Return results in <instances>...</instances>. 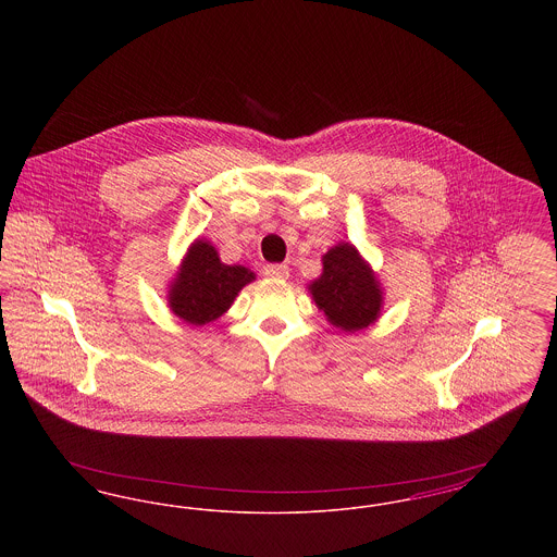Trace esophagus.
Segmentation results:
<instances>
[{"instance_id":"obj_1","label":"esophagus","mask_w":557,"mask_h":557,"mask_svg":"<svg viewBox=\"0 0 557 557\" xmlns=\"http://www.w3.org/2000/svg\"><path fill=\"white\" fill-rule=\"evenodd\" d=\"M288 273H290V267L288 265H267L265 267V275L269 277H288Z\"/></svg>"}]
</instances>
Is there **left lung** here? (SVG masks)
I'll list each match as a JSON object with an SVG mask.
<instances>
[{
    "instance_id": "obj_1",
    "label": "left lung",
    "mask_w": 557,
    "mask_h": 557,
    "mask_svg": "<svg viewBox=\"0 0 557 557\" xmlns=\"http://www.w3.org/2000/svg\"><path fill=\"white\" fill-rule=\"evenodd\" d=\"M323 271L309 292L325 319L345 330L359 332L380 318L384 302L380 282L359 250L343 242L323 255Z\"/></svg>"
}]
</instances>
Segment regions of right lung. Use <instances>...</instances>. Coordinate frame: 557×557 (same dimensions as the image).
Wrapping results in <instances>:
<instances>
[{
	"label": "right lung",
	"instance_id": "right-lung-1",
	"mask_svg": "<svg viewBox=\"0 0 557 557\" xmlns=\"http://www.w3.org/2000/svg\"><path fill=\"white\" fill-rule=\"evenodd\" d=\"M252 280L250 269L221 263L211 242L196 239L169 286V307L186 323L205 325L221 318Z\"/></svg>",
	"mask_w": 557,
	"mask_h": 557
}]
</instances>
